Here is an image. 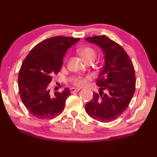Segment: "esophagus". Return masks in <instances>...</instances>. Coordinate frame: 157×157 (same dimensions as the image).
<instances>
[{
    "instance_id": "esophagus-1",
    "label": "esophagus",
    "mask_w": 157,
    "mask_h": 157,
    "mask_svg": "<svg viewBox=\"0 0 157 157\" xmlns=\"http://www.w3.org/2000/svg\"><path fill=\"white\" fill-rule=\"evenodd\" d=\"M80 90H81V89H78V88H74V87H72V88L71 89V93H75V92H78V91H79Z\"/></svg>"
}]
</instances>
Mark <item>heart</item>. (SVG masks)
<instances>
[{"instance_id": "heart-1", "label": "heart", "mask_w": 157, "mask_h": 157, "mask_svg": "<svg viewBox=\"0 0 157 157\" xmlns=\"http://www.w3.org/2000/svg\"><path fill=\"white\" fill-rule=\"evenodd\" d=\"M79 55L84 59L86 62L89 60H92L96 57V52L93 48L90 47H85L81 48L78 51ZM90 78V76H86V77H82V76H78L74 81V84L77 86H82L86 84L88 80Z\"/></svg>"}]
</instances>
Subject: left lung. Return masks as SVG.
I'll return each mask as SVG.
<instances>
[{
    "label": "left lung",
    "instance_id": "1",
    "mask_svg": "<svg viewBox=\"0 0 157 157\" xmlns=\"http://www.w3.org/2000/svg\"><path fill=\"white\" fill-rule=\"evenodd\" d=\"M89 43L101 48L105 65L97 81L99 93L86 104L89 116L101 122H109L127 109L136 89L135 71L132 62L124 48L105 36L85 38ZM106 93L104 94L103 90Z\"/></svg>",
    "mask_w": 157,
    "mask_h": 157
}]
</instances>
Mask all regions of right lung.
Returning <instances> with one entry per match:
<instances>
[{
	"mask_svg": "<svg viewBox=\"0 0 157 157\" xmlns=\"http://www.w3.org/2000/svg\"><path fill=\"white\" fill-rule=\"evenodd\" d=\"M79 40L64 36L48 38L37 44L23 60L18 76L19 95L27 109L37 119H52L63 111L70 89L52 95L49 84L61 70L66 52Z\"/></svg>",
	"mask_w": 157,
	"mask_h": 157,
	"instance_id": "right-lung-1",
	"label": "right lung"
}]
</instances>
